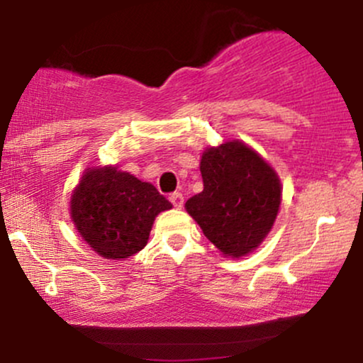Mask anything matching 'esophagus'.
<instances>
[{
	"label": "esophagus",
	"mask_w": 363,
	"mask_h": 363,
	"mask_svg": "<svg viewBox=\"0 0 363 363\" xmlns=\"http://www.w3.org/2000/svg\"><path fill=\"white\" fill-rule=\"evenodd\" d=\"M169 199L176 208H182V205H184V196H182L181 193H172L169 196Z\"/></svg>",
	"instance_id": "esophagus-1"
}]
</instances>
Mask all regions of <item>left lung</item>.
I'll list each match as a JSON object with an SVG mask.
<instances>
[{
    "label": "left lung",
    "instance_id": "1",
    "mask_svg": "<svg viewBox=\"0 0 363 363\" xmlns=\"http://www.w3.org/2000/svg\"><path fill=\"white\" fill-rule=\"evenodd\" d=\"M203 191L186 210L223 254L251 252L272 230L281 201L274 170L240 141L210 148L201 158Z\"/></svg>",
    "mask_w": 363,
    "mask_h": 363
}]
</instances>
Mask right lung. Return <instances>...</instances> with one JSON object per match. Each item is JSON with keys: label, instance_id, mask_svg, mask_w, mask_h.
Wrapping results in <instances>:
<instances>
[{"label": "right lung", "instance_id": "right-lung-1", "mask_svg": "<svg viewBox=\"0 0 363 363\" xmlns=\"http://www.w3.org/2000/svg\"><path fill=\"white\" fill-rule=\"evenodd\" d=\"M170 208L155 186L116 167L86 170L72 196L74 227L106 259L141 251L155 216Z\"/></svg>", "mask_w": 363, "mask_h": 363}]
</instances>
